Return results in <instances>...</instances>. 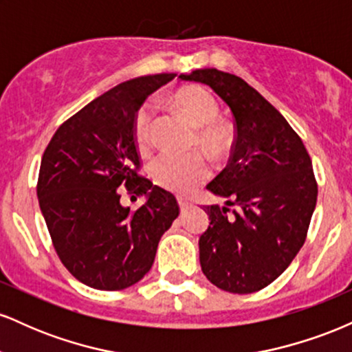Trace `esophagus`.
I'll list each match as a JSON object with an SVG mask.
<instances>
[{
  "mask_svg": "<svg viewBox=\"0 0 352 352\" xmlns=\"http://www.w3.org/2000/svg\"><path fill=\"white\" fill-rule=\"evenodd\" d=\"M179 207H180L182 212H187V210L192 207V204H190V201L185 200V199H179Z\"/></svg>",
  "mask_w": 352,
  "mask_h": 352,
  "instance_id": "esophagus-1",
  "label": "esophagus"
}]
</instances>
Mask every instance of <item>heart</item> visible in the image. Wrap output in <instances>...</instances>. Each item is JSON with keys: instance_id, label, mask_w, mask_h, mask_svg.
<instances>
[{"instance_id": "heart-1", "label": "heart", "mask_w": 352, "mask_h": 352, "mask_svg": "<svg viewBox=\"0 0 352 352\" xmlns=\"http://www.w3.org/2000/svg\"><path fill=\"white\" fill-rule=\"evenodd\" d=\"M168 102L179 111L193 127L195 144L205 148L213 157L220 159L230 151L232 131L225 124L217 122L220 109L215 98L201 87H182L168 98ZM153 109L151 104H144L134 117V140L139 148H147L152 140ZM212 175V164L201 152H192L187 155L160 153L152 160L151 177L159 187L175 193H190Z\"/></svg>"}]
</instances>
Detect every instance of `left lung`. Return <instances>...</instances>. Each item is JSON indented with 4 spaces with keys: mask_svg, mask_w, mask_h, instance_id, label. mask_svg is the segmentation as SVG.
Returning <instances> with one entry per match:
<instances>
[{
    "mask_svg": "<svg viewBox=\"0 0 352 352\" xmlns=\"http://www.w3.org/2000/svg\"><path fill=\"white\" fill-rule=\"evenodd\" d=\"M180 80L207 84L235 117L227 167L207 185L225 207L210 205L200 236L201 272L223 292L263 289L301 250L318 199L309 153L292 125L235 74L197 69ZM228 206H235L234 217Z\"/></svg>",
    "mask_w": 352,
    "mask_h": 352,
    "instance_id": "1",
    "label": "left lung"
}]
</instances>
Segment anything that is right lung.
Returning <instances> with one entry per match:
<instances>
[{
  "instance_id": "right-lung-1",
  "label": "right lung",
  "mask_w": 352,
  "mask_h": 352,
  "mask_svg": "<svg viewBox=\"0 0 352 352\" xmlns=\"http://www.w3.org/2000/svg\"><path fill=\"white\" fill-rule=\"evenodd\" d=\"M175 76H142L104 92L60 125L43 153L38 200L52 245L91 288L117 292L142 280L179 217L175 197L137 173L132 132L145 98ZM122 186L146 197L142 208L120 204Z\"/></svg>"
}]
</instances>
